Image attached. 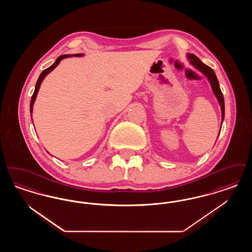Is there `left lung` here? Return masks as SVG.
Returning <instances> with one entry per match:
<instances>
[{"label": "left lung", "instance_id": "obj_1", "mask_svg": "<svg viewBox=\"0 0 252 252\" xmlns=\"http://www.w3.org/2000/svg\"><path fill=\"white\" fill-rule=\"evenodd\" d=\"M188 57V60H190L191 64L192 66H194L197 70H199L200 72H203L204 74L208 77L211 86H212V89L214 91V94H216L217 97V100L221 106V112H222V123L224 120V116H225V103H224V97H223V94L220 90V87H219V83H218V80H217V77H216V72L215 71L207 66L206 64H204L203 62L201 60H199L196 56L192 55V54H189L187 55ZM222 126V125H221Z\"/></svg>", "mask_w": 252, "mask_h": 252}]
</instances>
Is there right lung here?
Returning <instances> with one entry per match:
<instances>
[{
    "instance_id": "add662e5",
    "label": "right lung",
    "mask_w": 252,
    "mask_h": 252,
    "mask_svg": "<svg viewBox=\"0 0 252 252\" xmlns=\"http://www.w3.org/2000/svg\"><path fill=\"white\" fill-rule=\"evenodd\" d=\"M72 56H74V57H82L83 54H75V55H72ZM70 57H71L70 55H62V56H60V57H59V58L57 59V60L55 61V63H54L52 66H50L49 68L45 69L44 71H42V72L40 73V75H39V77H38V79H37V81H36L35 92H34V94H33V95H32V98H31V103H30V113H31V114H32V112H33V105H34V102H35V100H36L37 92H38V90H39V87H40V84H41L42 80L44 79V77L48 74L49 72H52V71L60 64V62L61 60H63V59H66V58H70Z\"/></svg>"
}]
</instances>
